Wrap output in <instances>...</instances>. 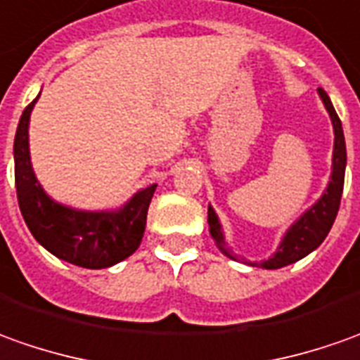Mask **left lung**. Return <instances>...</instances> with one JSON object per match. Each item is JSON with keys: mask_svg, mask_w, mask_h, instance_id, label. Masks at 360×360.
Instances as JSON below:
<instances>
[{"mask_svg": "<svg viewBox=\"0 0 360 360\" xmlns=\"http://www.w3.org/2000/svg\"><path fill=\"white\" fill-rule=\"evenodd\" d=\"M319 96L323 101V105L327 108L329 117H331L333 130H335V148H333V172L331 180L327 190L323 192V196L311 206L301 218L287 230L283 236V240L279 243L277 252L262 262V267L265 269H279V267H285L289 264H295L301 257L309 255L313 250H317L323 240L327 238V233L331 230L333 221L337 218V212L341 206V194H343V184H345V166H347V148H345V134L343 127H341V120L337 117L335 108L329 95L319 89ZM208 226L210 233L214 238V242L218 245V250L224 255H228L233 262H240L238 255H233L231 250L226 245L224 240V231H221V224H219L218 216L212 206H208ZM250 265H257L252 264Z\"/></svg>", "mask_w": 360, "mask_h": 360, "instance_id": "1", "label": "left lung"}]
</instances>
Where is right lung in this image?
Segmentation results:
<instances>
[{"instance_id":"1","label":"right lung","mask_w":360,"mask_h":360,"mask_svg":"<svg viewBox=\"0 0 360 360\" xmlns=\"http://www.w3.org/2000/svg\"><path fill=\"white\" fill-rule=\"evenodd\" d=\"M37 98L23 110L13 142L17 202L29 231L55 257L79 267L103 269L127 259L142 242L156 184L110 212H83L51 200L37 182L29 156V117Z\"/></svg>"}]
</instances>
